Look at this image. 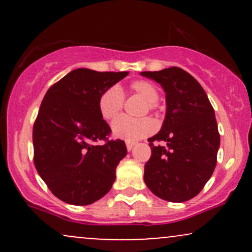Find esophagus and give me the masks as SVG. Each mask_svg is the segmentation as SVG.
<instances>
[{"mask_svg":"<svg viewBox=\"0 0 252 252\" xmlns=\"http://www.w3.org/2000/svg\"><path fill=\"white\" fill-rule=\"evenodd\" d=\"M134 146H135V142H130V141L126 142V149H128L129 152L132 149V147H134Z\"/></svg>","mask_w":252,"mask_h":252,"instance_id":"esophagus-1","label":"esophagus"}]
</instances>
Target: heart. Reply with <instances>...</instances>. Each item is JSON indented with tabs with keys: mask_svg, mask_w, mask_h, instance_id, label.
I'll use <instances>...</instances> for the list:
<instances>
[{
	"mask_svg": "<svg viewBox=\"0 0 252 252\" xmlns=\"http://www.w3.org/2000/svg\"><path fill=\"white\" fill-rule=\"evenodd\" d=\"M130 90L146 100V110L154 111L158 109V91L153 83L144 79L134 80L130 84ZM124 104V94L118 86H110L103 91L98 99V110L104 120L111 121L121 112ZM112 132L118 138L126 141H136L146 137L155 130V123L150 118L118 117L112 123Z\"/></svg>",
	"mask_w": 252,
	"mask_h": 252,
	"instance_id": "obj_1",
	"label": "heart"
}]
</instances>
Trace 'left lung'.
Here are the masks:
<instances>
[{
    "label": "left lung",
    "instance_id": "1",
    "mask_svg": "<svg viewBox=\"0 0 252 252\" xmlns=\"http://www.w3.org/2000/svg\"><path fill=\"white\" fill-rule=\"evenodd\" d=\"M141 74L161 84L167 102L162 128L148 138L152 156L144 164V182L163 200L187 201L200 193L216 168L220 135L215 110L198 80L180 67Z\"/></svg>",
    "mask_w": 252,
    "mask_h": 252
}]
</instances>
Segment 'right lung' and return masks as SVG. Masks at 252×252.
Returning a JSON list of instances; mask_svg holds the SVG:
<instances>
[{
    "instance_id": "obj_1",
    "label": "right lung",
    "mask_w": 252,
    "mask_h": 252,
    "mask_svg": "<svg viewBox=\"0 0 252 252\" xmlns=\"http://www.w3.org/2000/svg\"><path fill=\"white\" fill-rule=\"evenodd\" d=\"M128 73L77 68L46 92L33 126L34 164L60 200L83 206L111 189L126 147L109 140L98 99ZM99 140L104 143L96 145Z\"/></svg>"
}]
</instances>
